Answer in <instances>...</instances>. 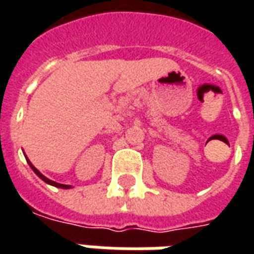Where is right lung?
Returning <instances> with one entry per match:
<instances>
[{
    "instance_id": "right-lung-1",
    "label": "right lung",
    "mask_w": 254,
    "mask_h": 254,
    "mask_svg": "<svg viewBox=\"0 0 254 254\" xmlns=\"http://www.w3.org/2000/svg\"><path fill=\"white\" fill-rule=\"evenodd\" d=\"M27 162H28V165H30L31 169L34 170V173H35L36 176L39 177V178H41L42 181H45V182H46V184H49V185H53V187H56V188H63V189H69V188H72V187H70V185H64V184H58V182H54V181H52V180H49V178H46V177L42 174L41 171L36 169L35 166L31 163L30 160L27 159Z\"/></svg>"
}]
</instances>
